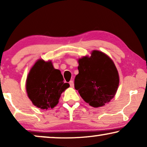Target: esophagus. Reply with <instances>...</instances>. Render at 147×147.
Returning a JSON list of instances; mask_svg holds the SVG:
<instances>
[{"mask_svg":"<svg viewBox=\"0 0 147 147\" xmlns=\"http://www.w3.org/2000/svg\"><path fill=\"white\" fill-rule=\"evenodd\" d=\"M69 85H70V87H71V88L74 87V84L73 80H71V81L69 82Z\"/></svg>","mask_w":147,"mask_h":147,"instance_id":"esophagus-1","label":"esophagus"}]
</instances>
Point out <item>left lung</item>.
Here are the masks:
<instances>
[{"label": "left lung", "instance_id": "8db88e82", "mask_svg": "<svg viewBox=\"0 0 147 147\" xmlns=\"http://www.w3.org/2000/svg\"><path fill=\"white\" fill-rule=\"evenodd\" d=\"M79 74L74 87L84 101L98 108L114 98L119 84V76L112 60L99 51H93L90 57L78 60Z\"/></svg>", "mask_w": 147, "mask_h": 147}]
</instances>
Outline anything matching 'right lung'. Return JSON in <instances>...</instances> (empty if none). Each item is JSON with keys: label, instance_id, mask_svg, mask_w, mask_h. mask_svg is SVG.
<instances>
[{"label": "right lung", "instance_id": "obj_1", "mask_svg": "<svg viewBox=\"0 0 147 147\" xmlns=\"http://www.w3.org/2000/svg\"><path fill=\"white\" fill-rule=\"evenodd\" d=\"M69 86L63 82L61 71L55 69L51 61L39 59L28 75L26 89L34 105L47 110L57 105L61 93Z\"/></svg>", "mask_w": 147, "mask_h": 147}]
</instances>
